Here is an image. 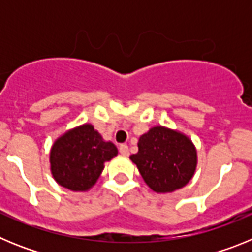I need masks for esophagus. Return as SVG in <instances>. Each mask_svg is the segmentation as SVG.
<instances>
[{"mask_svg": "<svg viewBox=\"0 0 252 252\" xmlns=\"http://www.w3.org/2000/svg\"><path fill=\"white\" fill-rule=\"evenodd\" d=\"M120 153L124 155V157H127L128 155V148L127 145H121L120 146Z\"/></svg>", "mask_w": 252, "mask_h": 252, "instance_id": "34e87169", "label": "esophagus"}]
</instances>
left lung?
I'll list each match as a JSON object with an SVG mask.
<instances>
[{
    "label": "left lung",
    "instance_id": "8db88e82",
    "mask_svg": "<svg viewBox=\"0 0 252 252\" xmlns=\"http://www.w3.org/2000/svg\"><path fill=\"white\" fill-rule=\"evenodd\" d=\"M137 146L139 151L130 159L154 192H174L194 175L197 150L184 133L155 126L140 136Z\"/></svg>",
    "mask_w": 252,
    "mask_h": 252
}]
</instances>
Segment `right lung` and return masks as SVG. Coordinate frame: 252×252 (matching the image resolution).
Here are the masks:
<instances>
[{"label":"right lung","instance_id":"1","mask_svg":"<svg viewBox=\"0 0 252 252\" xmlns=\"http://www.w3.org/2000/svg\"><path fill=\"white\" fill-rule=\"evenodd\" d=\"M117 153V148L104 141L92 125H81L58 137L51 146V174L59 186L86 192L98 180L104 162Z\"/></svg>","mask_w":252,"mask_h":252}]
</instances>
